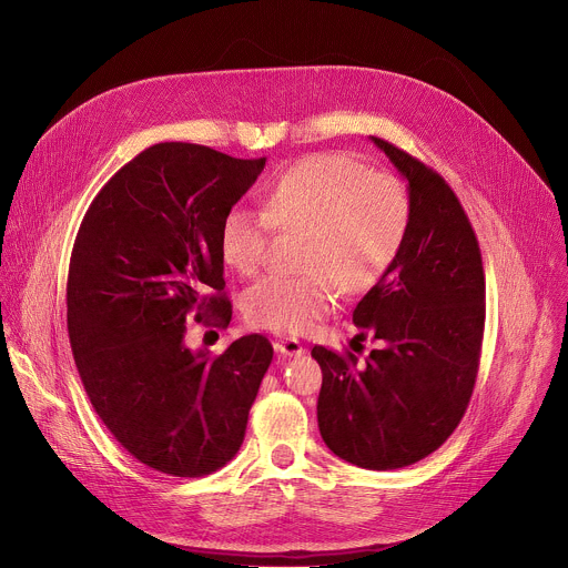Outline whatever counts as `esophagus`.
I'll list each match as a JSON object with an SVG mask.
<instances>
[{"mask_svg":"<svg viewBox=\"0 0 568 568\" xmlns=\"http://www.w3.org/2000/svg\"><path fill=\"white\" fill-rule=\"evenodd\" d=\"M275 352L282 356H302L306 349L302 347V343L297 337H280L275 339Z\"/></svg>","mask_w":568,"mask_h":568,"instance_id":"34e87169","label":"esophagus"}]
</instances>
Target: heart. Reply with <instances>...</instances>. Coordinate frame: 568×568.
I'll list each match as a JSON object with an SVG mask.
<instances>
[{
  "mask_svg": "<svg viewBox=\"0 0 568 568\" xmlns=\"http://www.w3.org/2000/svg\"><path fill=\"white\" fill-rule=\"evenodd\" d=\"M412 223L405 183L385 170L322 152L282 172L266 192V207L235 205L219 231L223 262L242 275L257 273L275 231L304 233V275H268L244 295L253 326L302 333L333 311L337 291L361 295L394 268Z\"/></svg>",
  "mask_w": 568,
  "mask_h": 568,
  "instance_id": "heart-1",
  "label": "heart"
}]
</instances>
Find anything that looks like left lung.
Masks as SVG:
<instances>
[{"instance_id":"left-lung-1","label":"left lung","mask_w":568,"mask_h":568,"mask_svg":"<svg viewBox=\"0 0 568 568\" xmlns=\"http://www.w3.org/2000/svg\"><path fill=\"white\" fill-rule=\"evenodd\" d=\"M407 179L412 223L387 273L354 308L365 363L315 345L317 425L335 457L367 470L412 466L462 423L479 372L486 280L473 223L447 181L372 136ZM358 352V349H356Z\"/></svg>"}]
</instances>
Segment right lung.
Instances as JSON below:
<instances>
[{
  "label": "right lung",
  "mask_w": 568,
  "mask_h": 568,
  "mask_svg": "<svg viewBox=\"0 0 568 568\" xmlns=\"http://www.w3.org/2000/svg\"><path fill=\"white\" fill-rule=\"evenodd\" d=\"M264 165L152 145L102 185L73 242L67 328L80 381L113 438L163 475H212L237 455L273 361L260 333L219 356L185 345L190 320L231 324L219 231Z\"/></svg>",
  "instance_id": "obj_1"
}]
</instances>
